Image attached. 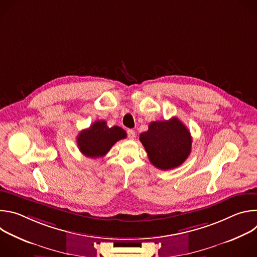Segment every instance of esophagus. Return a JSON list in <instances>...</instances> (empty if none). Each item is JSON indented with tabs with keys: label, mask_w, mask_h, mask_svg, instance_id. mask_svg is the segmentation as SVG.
Segmentation results:
<instances>
[{
	"label": "esophagus",
	"mask_w": 257,
	"mask_h": 257,
	"mask_svg": "<svg viewBox=\"0 0 257 257\" xmlns=\"http://www.w3.org/2000/svg\"><path fill=\"white\" fill-rule=\"evenodd\" d=\"M127 135H128L129 139H134L135 138V131L132 130V129H129V130H127Z\"/></svg>",
	"instance_id": "1"
}]
</instances>
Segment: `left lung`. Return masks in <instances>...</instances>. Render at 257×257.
<instances>
[{
	"label": "left lung",
	"instance_id": "8db88e82",
	"mask_svg": "<svg viewBox=\"0 0 257 257\" xmlns=\"http://www.w3.org/2000/svg\"><path fill=\"white\" fill-rule=\"evenodd\" d=\"M151 163L167 171L181 166L191 152L192 138L189 130L178 118L156 121L139 136Z\"/></svg>",
	"mask_w": 257,
	"mask_h": 257
}]
</instances>
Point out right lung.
I'll return each instance as SVG.
<instances>
[{"instance_id": "1", "label": "right lung", "mask_w": 257, "mask_h": 257, "mask_svg": "<svg viewBox=\"0 0 257 257\" xmlns=\"http://www.w3.org/2000/svg\"><path fill=\"white\" fill-rule=\"evenodd\" d=\"M126 131L121 127L109 128L105 121L98 120L78 134L77 145L85 157L101 158L107 154L117 141L126 138Z\"/></svg>"}]
</instances>
